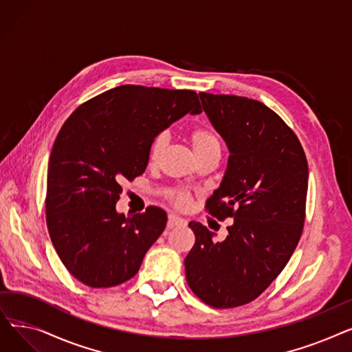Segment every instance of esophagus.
I'll list each match as a JSON object with an SVG mask.
<instances>
[{
    "mask_svg": "<svg viewBox=\"0 0 352 352\" xmlns=\"http://www.w3.org/2000/svg\"><path fill=\"white\" fill-rule=\"evenodd\" d=\"M186 223H187L186 219L175 215V214H170L168 215V228H174L177 226H186Z\"/></svg>",
    "mask_w": 352,
    "mask_h": 352,
    "instance_id": "1",
    "label": "esophagus"
}]
</instances>
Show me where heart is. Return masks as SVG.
Wrapping results in <instances>:
<instances>
[{
	"label": "heart",
	"mask_w": 352,
	"mask_h": 352,
	"mask_svg": "<svg viewBox=\"0 0 352 352\" xmlns=\"http://www.w3.org/2000/svg\"><path fill=\"white\" fill-rule=\"evenodd\" d=\"M190 142L197 157H201L214 150H219V141L217 135L211 131V129L204 126H198L192 129L190 133ZM166 144H168V134L165 131L154 137V140L150 144V150H148V158H150V162H157L160 160ZM170 199L175 206L184 207L188 204L190 195L186 191H174L170 194Z\"/></svg>",
	"instance_id": "b5f03b06"
}]
</instances>
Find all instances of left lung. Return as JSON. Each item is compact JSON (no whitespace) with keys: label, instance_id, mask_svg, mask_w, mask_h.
<instances>
[{"label":"left lung","instance_id":"8db88e82","mask_svg":"<svg viewBox=\"0 0 352 352\" xmlns=\"http://www.w3.org/2000/svg\"><path fill=\"white\" fill-rule=\"evenodd\" d=\"M207 117L230 157L207 210L232 217L224 241L201 223L188 224L195 244L187 283L214 308L248 304L268 288L297 247L305 219L308 164L300 140L278 114L256 100L199 92Z\"/></svg>","mask_w":352,"mask_h":352}]
</instances>
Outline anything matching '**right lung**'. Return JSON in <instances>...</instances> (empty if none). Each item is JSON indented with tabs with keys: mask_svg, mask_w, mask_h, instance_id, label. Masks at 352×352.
I'll return each mask as SVG.
<instances>
[{
	"mask_svg": "<svg viewBox=\"0 0 352 352\" xmlns=\"http://www.w3.org/2000/svg\"><path fill=\"white\" fill-rule=\"evenodd\" d=\"M188 113H202L195 91L120 85L64 122L48 162L47 227L60 260L82 284L108 288L133 278L165 230L164 210L125 217L116 204L121 182L145 171L154 137Z\"/></svg>",
	"mask_w": 352,
	"mask_h": 352,
	"instance_id": "right-lung-1",
	"label": "right lung"
}]
</instances>
